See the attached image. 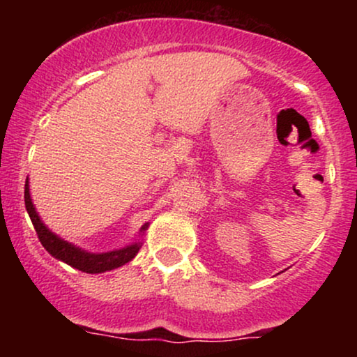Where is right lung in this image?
Returning a JSON list of instances; mask_svg holds the SVG:
<instances>
[{
	"label": "right lung",
	"mask_w": 357,
	"mask_h": 357,
	"mask_svg": "<svg viewBox=\"0 0 357 357\" xmlns=\"http://www.w3.org/2000/svg\"><path fill=\"white\" fill-rule=\"evenodd\" d=\"M24 206H26L28 215H30L31 223H33L36 235H38V240L42 241V245L50 253L52 257H55L56 260L65 261L70 267L82 270L85 273H104L109 272V270H114L117 267H122L126 265L127 261L132 260L134 257L137 255L139 248L142 247L141 241H136L132 245H127L124 248L119 250H112V252H105V253H90L85 252L75 245L68 243L63 238H60L59 235L48 230L45 227V223L40 220L38 213H36L33 203H31V196H30V184H28V178L26 183H24ZM149 227V223L142 225L141 233H144Z\"/></svg>",
	"instance_id": "add662e5"
}]
</instances>
